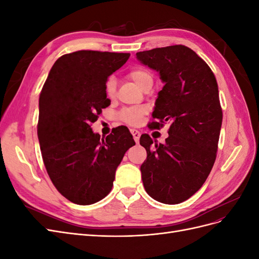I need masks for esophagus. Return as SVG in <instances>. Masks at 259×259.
<instances>
[{
    "mask_svg": "<svg viewBox=\"0 0 259 259\" xmlns=\"http://www.w3.org/2000/svg\"><path fill=\"white\" fill-rule=\"evenodd\" d=\"M131 133L133 137H134V140L136 143L139 142V137H140V133L137 131V130H131Z\"/></svg>",
    "mask_w": 259,
    "mask_h": 259,
    "instance_id": "esophagus-1",
    "label": "esophagus"
}]
</instances>
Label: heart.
<instances>
[{
    "label": "heart",
    "instance_id": "obj_1",
    "mask_svg": "<svg viewBox=\"0 0 259 259\" xmlns=\"http://www.w3.org/2000/svg\"><path fill=\"white\" fill-rule=\"evenodd\" d=\"M128 77L136 84L137 88L142 91L146 90L147 88H151L153 84L152 73L145 68L133 69L128 73ZM105 92L109 98L112 99L115 97L116 80L114 76L108 77V80L105 84ZM145 112L146 110L144 108H128L122 111L121 119L130 125H137L140 122V120H142V116L145 114Z\"/></svg>",
    "mask_w": 259,
    "mask_h": 259
}]
</instances>
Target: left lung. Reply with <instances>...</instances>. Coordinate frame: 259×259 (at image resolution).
<instances>
[{"mask_svg": "<svg viewBox=\"0 0 259 259\" xmlns=\"http://www.w3.org/2000/svg\"><path fill=\"white\" fill-rule=\"evenodd\" d=\"M136 56L140 64L159 72L164 83L150 126L169 124L165 144H153L148 134L140 137L147 150L140 166L144 187L152 199L178 204L200 189L214 165L223 122L218 85L206 62L185 45Z\"/></svg>", "mask_w": 259, "mask_h": 259, "instance_id": "1", "label": "left lung"}]
</instances>
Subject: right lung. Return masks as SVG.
Masks as SVG:
<instances>
[{"label":"right lung","instance_id":"obj_1","mask_svg":"<svg viewBox=\"0 0 259 259\" xmlns=\"http://www.w3.org/2000/svg\"><path fill=\"white\" fill-rule=\"evenodd\" d=\"M128 53L77 51L58 58L38 99L37 137L48 174L66 199L79 205L111 191L116 167L135 145L125 127L106 139L91 124L110 105L105 84Z\"/></svg>","mask_w":259,"mask_h":259}]
</instances>
